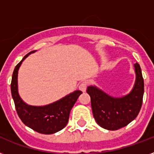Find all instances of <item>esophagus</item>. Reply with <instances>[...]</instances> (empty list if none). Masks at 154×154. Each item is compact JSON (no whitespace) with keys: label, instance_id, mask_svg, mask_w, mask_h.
<instances>
[{"label":"esophagus","instance_id":"esophagus-1","mask_svg":"<svg viewBox=\"0 0 154 154\" xmlns=\"http://www.w3.org/2000/svg\"><path fill=\"white\" fill-rule=\"evenodd\" d=\"M79 89L80 90H82V92H85L86 90V88H87V82H83L82 83H80L79 85Z\"/></svg>","mask_w":154,"mask_h":154}]
</instances>
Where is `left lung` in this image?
<instances>
[{
	"mask_svg": "<svg viewBox=\"0 0 154 154\" xmlns=\"http://www.w3.org/2000/svg\"><path fill=\"white\" fill-rule=\"evenodd\" d=\"M136 82L134 89L123 97H112L95 86L87 88L97 123L108 130H117L134 121L141 110L144 94V79L138 63L134 65Z\"/></svg>",
	"mask_w": 154,
	"mask_h": 154,
	"instance_id": "left-lung-1",
	"label": "left lung"
}]
</instances>
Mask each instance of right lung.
<instances>
[{"label":"right lung","mask_w":154,"mask_h":154,"mask_svg":"<svg viewBox=\"0 0 154 154\" xmlns=\"http://www.w3.org/2000/svg\"><path fill=\"white\" fill-rule=\"evenodd\" d=\"M16 65L11 82V93L18 116L22 122L34 131L42 134H52L60 131L69 122L70 111L82 94L77 90L59 101L45 106H31L20 99L17 91V73L19 67L28 55Z\"/></svg>","instance_id":"obj_1"}]
</instances>
